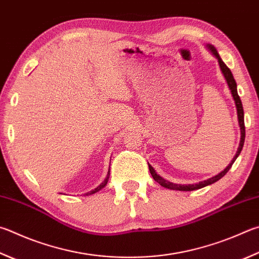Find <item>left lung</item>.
Here are the masks:
<instances>
[{"instance_id":"8db88e82","label":"left lung","mask_w":259,"mask_h":259,"mask_svg":"<svg viewBox=\"0 0 259 259\" xmlns=\"http://www.w3.org/2000/svg\"><path fill=\"white\" fill-rule=\"evenodd\" d=\"M206 48H207V50L210 52L211 54H213L216 59H218V62H219V65H220V69L221 71H222L223 76L225 78V81H227L228 83V87L230 89V92H231V95L233 97V101H234V104H236V109H237V114H238V123H239V126H240V133H241V136H240V143H239V147H238V150L236 155H234V157L232 158V161L230 162L229 165L224 168V170L222 172H220L219 175H216L214 177H211L209 179H207V180H204V181H200V182H197V183H191V185H179V183H173L171 181L166 180V179L162 178L161 176H158L156 171L154 170V167L150 165V164H148V167H149V172L150 175H152L153 179L156 182H158L159 185H161L162 187L164 188H167V189H171V190H179V191H192V190H197V189H200V188H204L206 186H209L211 185V183H214L216 181H219L221 178H223L225 175H227L228 171L231 168L232 164L234 163V161H236L237 157L240 155L241 153V149L243 147V143H244V137H246V130H244V120H243V107H242V103H241V100L240 97H239L238 95V91H237V82L236 80H234L233 78V74L231 72V70H230L227 64H225L222 59L220 58V55L218 53V51H216V49L214 48L213 45L211 44H206Z\"/></svg>"}]
</instances>
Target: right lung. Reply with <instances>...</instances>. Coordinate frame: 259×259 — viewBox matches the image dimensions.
Instances as JSON below:
<instances>
[{"label":"right lung","instance_id":"add662e5","mask_svg":"<svg viewBox=\"0 0 259 259\" xmlns=\"http://www.w3.org/2000/svg\"><path fill=\"white\" fill-rule=\"evenodd\" d=\"M109 178H110V170H109V172H107V175H106V178L104 179V181H103L100 186H97V187L95 188V189H93V190H91V191L86 192V194H83V196H89V195L96 194L97 191H100L101 189H103V188H104V187L107 185V181H109Z\"/></svg>","mask_w":259,"mask_h":259}]
</instances>
